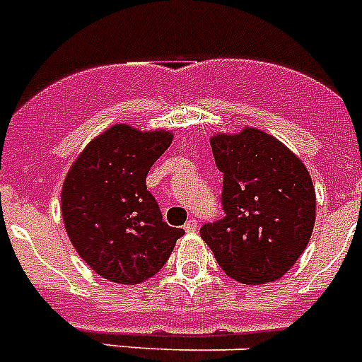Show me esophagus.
<instances>
[{
	"label": "esophagus",
	"mask_w": 362,
	"mask_h": 362,
	"mask_svg": "<svg viewBox=\"0 0 362 362\" xmlns=\"http://www.w3.org/2000/svg\"><path fill=\"white\" fill-rule=\"evenodd\" d=\"M197 224H199V223H197V218H193V217H191L189 221H187V223L184 224V230H186L187 233H193V232H197V228H199V226H197Z\"/></svg>",
	"instance_id": "obj_1"
}]
</instances>
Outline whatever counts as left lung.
<instances>
[{"label": "left lung", "mask_w": 362, "mask_h": 362, "mask_svg": "<svg viewBox=\"0 0 362 362\" xmlns=\"http://www.w3.org/2000/svg\"><path fill=\"white\" fill-rule=\"evenodd\" d=\"M209 145L224 176L226 215L200 228V238L239 284L276 281L311 239L317 197L308 167L279 139L252 127L211 136Z\"/></svg>", "instance_id": "obj_1"}]
</instances>
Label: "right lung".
<instances>
[{
  "label": "right lung",
  "mask_w": 362,
  "mask_h": 362,
  "mask_svg": "<svg viewBox=\"0 0 362 362\" xmlns=\"http://www.w3.org/2000/svg\"><path fill=\"white\" fill-rule=\"evenodd\" d=\"M173 132L117 123L93 138L73 162L60 202L68 238L93 272L136 285L153 278L171 256L182 228L162 221L147 191V173Z\"/></svg>",
  "instance_id": "1"
}]
</instances>
